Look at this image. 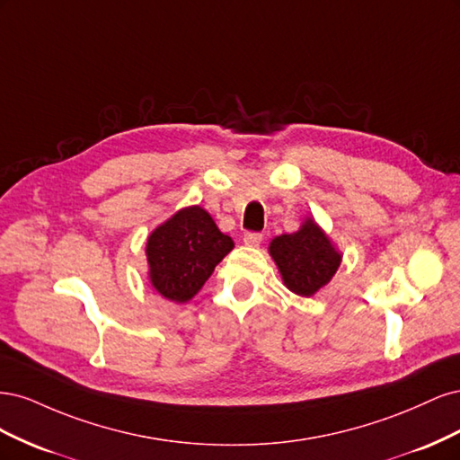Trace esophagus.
Wrapping results in <instances>:
<instances>
[{
  "instance_id": "34e87169",
  "label": "esophagus",
  "mask_w": 460,
  "mask_h": 460,
  "mask_svg": "<svg viewBox=\"0 0 460 460\" xmlns=\"http://www.w3.org/2000/svg\"><path fill=\"white\" fill-rule=\"evenodd\" d=\"M243 242H245V245H259L261 242H262V234H259V232H245L243 234Z\"/></svg>"
}]
</instances>
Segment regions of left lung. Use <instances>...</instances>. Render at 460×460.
<instances>
[{"mask_svg":"<svg viewBox=\"0 0 460 460\" xmlns=\"http://www.w3.org/2000/svg\"><path fill=\"white\" fill-rule=\"evenodd\" d=\"M269 253L286 288L301 297H311L324 288L341 264V253L313 218L305 220L294 234L276 235Z\"/></svg>","mask_w":460,"mask_h":460,"instance_id":"left-lung-1","label":"left lung"}]
</instances>
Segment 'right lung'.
<instances>
[{"mask_svg": "<svg viewBox=\"0 0 460 460\" xmlns=\"http://www.w3.org/2000/svg\"><path fill=\"white\" fill-rule=\"evenodd\" d=\"M232 249V238L217 228L205 208H180L147 238L149 282L164 299L186 303Z\"/></svg>", "mask_w": 460, "mask_h": 460, "instance_id": "obj_1", "label": "right lung"}]
</instances>
